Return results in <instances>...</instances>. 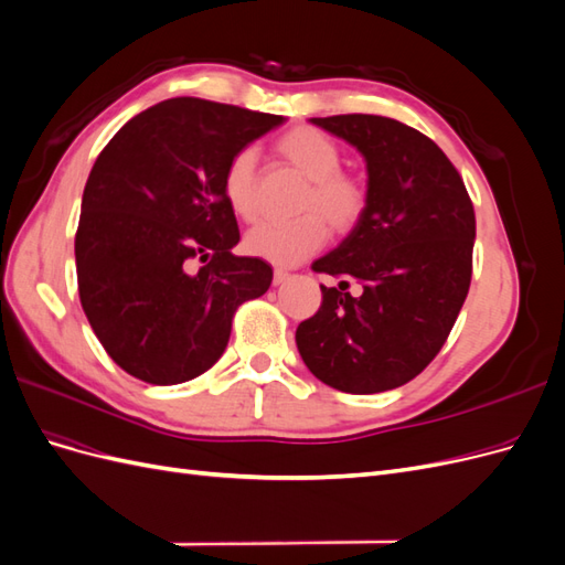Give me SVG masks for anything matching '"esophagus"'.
Instances as JSON below:
<instances>
[{
	"label": "esophagus",
	"instance_id": "1",
	"mask_svg": "<svg viewBox=\"0 0 565 565\" xmlns=\"http://www.w3.org/2000/svg\"><path fill=\"white\" fill-rule=\"evenodd\" d=\"M287 278H289V273H287V270H282V268H276V270H273V285H282Z\"/></svg>",
	"mask_w": 565,
	"mask_h": 565
}]
</instances>
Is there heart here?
<instances>
[{
  "instance_id": "heart-1",
  "label": "heart",
  "mask_w": 565,
  "mask_h": 565,
  "mask_svg": "<svg viewBox=\"0 0 565 565\" xmlns=\"http://www.w3.org/2000/svg\"><path fill=\"white\" fill-rule=\"evenodd\" d=\"M276 150L280 158L309 179V191L303 193L297 214L301 218L292 224H259L245 235V252L276 266H295L316 254L324 241L328 228L337 235L351 233L361 224L370 191L367 183L349 172H341L339 146L328 134L313 127H295L282 134ZM224 198L231 212L254 221L259 214V188H256V156L254 150L243 148L228 160L224 169Z\"/></svg>"
}]
</instances>
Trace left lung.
I'll use <instances>...</instances> for the list:
<instances>
[{"label": "left lung", "mask_w": 565, "mask_h": 565, "mask_svg": "<svg viewBox=\"0 0 565 565\" xmlns=\"http://www.w3.org/2000/svg\"><path fill=\"white\" fill-rule=\"evenodd\" d=\"M367 162L370 204L316 273L363 282L320 285L297 349L320 382L344 393L407 384L446 344L471 285L476 216L455 164L429 136L382 115L313 117Z\"/></svg>", "instance_id": "8db88e82"}]
</instances>
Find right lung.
I'll list each match as a JSON object with an SVG mask.
<instances>
[{"mask_svg":"<svg viewBox=\"0 0 565 565\" xmlns=\"http://www.w3.org/2000/svg\"><path fill=\"white\" fill-rule=\"evenodd\" d=\"M282 122L204 98H169L119 129L84 185L75 233L77 289L113 361L148 384H181L226 351L237 306L262 297L273 268L235 256L224 169Z\"/></svg>","mask_w":565,"mask_h":565,"instance_id":"add662e5","label":"right lung"}]
</instances>
